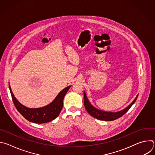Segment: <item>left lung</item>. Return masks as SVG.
Instances as JSON below:
<instances>
[{
    "label": "left lung",
    "mask_w": 155,
    "mask_h": 155,
    "mask_svg": "<svg viewBox=\"0 0 155 155\" xmlns=\"http://www.w3.org/2000/svg\"><path fill=\"white\" fill-rule=\"evenodd\" d=\"M138 95L136 96L135 99L133 101L129 106H127L124 109L121 110V111L117 112H105L102 111V110H99L94 107H93L90 102L88 100L86 94L85 92L84 91V107L86 110V111L88 112L90 115L93 117L94 118L98 119L99 120H104V121H113L115 120H117L120 117H121L123 115H124L129 109L131 107V106L133 105L135 102L136 101L137 99Z\"/></svg>",
    "instance_id": "1"
}]
</instances>
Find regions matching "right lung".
Masks as SVG:
<instances>
[{
  "label": "right lung",
  "instance_id": "right-lung-1",
  "mask_svg": "<svg viewBox=\"0 0 155 155\" xmlns=\"http://www.w3.org/2000/svg\"><path fill=\"white\" fill-rule=\"evenodd\" d=\"M71 86L66 87L62 90L50 104L37 108H28L21 104L15 97L10 84L9 89L14 105L21 115L29 121L41 124L50 122L59 116L63 107L64 97Z\"/></svg>",
  "mask_w": 155,
  "mask_h": 155
}]
</instances>
